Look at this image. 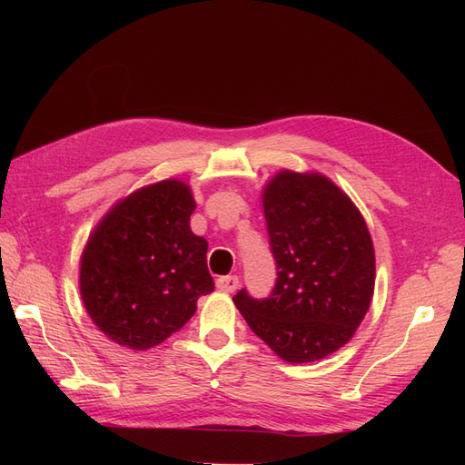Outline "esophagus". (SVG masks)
<instances>
[{"instance_id":"esophagus-1","label":"esophagus","mask_w":465,"mask_h":465,"mask_svg":"<svg viewBox=\"0 0 465 465\" xmlns=\"http://www.w3.org/2000/svg\"><path fill=\"white\" fill-rule=\"evenodd\" d=\"M241 285V281H238L236 275H227V277H219L217 279V289L224 291V292H234Z\"/></svg>"}]
</instances>
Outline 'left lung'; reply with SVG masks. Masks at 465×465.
Wrapping results in <instances>:
<instances>
[{
  "label": "left lung",
  "instance_id": "left-lung-1",
  "mask_svg": "<svg viewBox=\"0 0 465 465\" xmlns=\"http://www.w3.org/2000/svg\"><path fill=\"white\" fill-rule=\"evenodd\" d=\"M277 279L265 299L234 304L287 362L331 355L353 337L374 292V248L359 209L320 174L279 173L263 192Z\"/></svg>",
  "mask_w": 465,
  "mask_h": 465
}]
</instances>
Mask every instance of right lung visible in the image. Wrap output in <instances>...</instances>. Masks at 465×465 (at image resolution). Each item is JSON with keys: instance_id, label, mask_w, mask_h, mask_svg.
I'll return each instance as SVG.
<instances>
[{"instance_id": "obj_1", "label": "right lung", "mask_w": 465, "mask_h": 465, "mask_svg": "<svg viewBox=\"0 0 465 465\" xmlns=\"http://www.w3.org/2000/svg\"><path fill=\"white\" fill-rule=\"evenodd\" d=\"M195 203L180 180H164L116 203L81 258V297L112 341L143 351L163 343L215 289L207 242L190 229Z\"/></svg>"}]
</instances>
